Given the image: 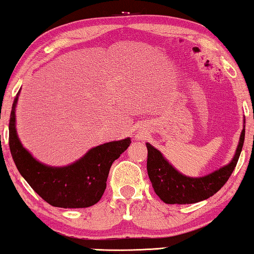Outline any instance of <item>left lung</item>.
I'll list each match as a JSON object with an SVG mask.
<instances>
[{
    "label": "left lung",
    "instance_id": "1",
    "mask_svg": "<svg viewBox=\"0 0 254 254\" xmlns=\"http://www.w3.org/2000/svg\"><path fill=\"white\" fill-rule=\"evenodd\" d=\"M245 124V120H244ZM245 139V125L233 158L227 165L204 177H188L176 170L159 150L146 143L147 175L156 194L166 204H193L217 193L232 175Z\"/></svg>",
    "mask_w": 254,
    "mask_h": 254
}]
</instances>
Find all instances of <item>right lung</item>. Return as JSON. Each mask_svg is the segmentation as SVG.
I'll return each instance as SVG.
<instances>
[{
	"instance_id": "1",
	"label": "right lung",
	"mask_w": 254,
	"mask_h": 254,
	"mask_svg": "<svg viewBox=\"0 0 254 254\" xmlns=\"http://www.w3.org/2000/svg\"><path fill=\"white\" fill-rule=\"evenodd\" d=\"M9 121V147L16 168L28 184L48 204L63 208L89 207L98 203L107 188L112 163L127 149L129 137L90 149L84 156L66 166H49L38 162L22 145L16 131V104Z\"/></svg>"
}]
</instances>
